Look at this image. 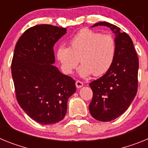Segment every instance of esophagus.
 <instances>
[{"label":"esophagus","mask_w":148,"mask_h":148,"mask_svg":"<svg viewBox=\"0 0 148 148\" xmlns=\"http://www.w3.org/2000/svg\"><path fill=\"white\" fill-rule=\"evenodd\" d=\"M75 85H76V86H77V88H81V87L83 86V83H82L81 81H79V80H77V81H76Z\"/></svg>","instance_id":"34e87169"}]
</instances>
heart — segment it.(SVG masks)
Listing matches in <instances>:
<instances>
[{
	"mask_svg": "<svg viewBox=\"0 0 148 148\" xmlns=\"http://www.w3.org/2000/svg\"><path fill=\"white\" fill-rule=\"evenodd\" d=\"M115 55L114 38L91 29L79 31L71 39L69 47L62 46L56 51V58L65 74L73 72L79 60L82 64L77 72L83 78L106 74L113 65Z\"/></svg>",
	"mask_w": 148,
	"mask_h": 148,
	"instance_id": "heart-1",
	"label": "heart"
}]
</instances>
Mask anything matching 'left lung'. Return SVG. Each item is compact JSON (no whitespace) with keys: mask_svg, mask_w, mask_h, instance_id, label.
Returning a JSON list of instances; mask_svg holds the SVG:
<instances>
[{"mask_svg":"<svg viewBox=\"0 0 148 148\" xmlns=\"http://www.w3.org/2000/svg\"><path fill=\"white\" fill-rule=\"evenodd\" d=\"M110 27L115 34L116 55L111 69L96 80L89 83L93 97L89 104L92 116L100 121H111L127 110L138 89V59L133 41L120 28L106 22L97 26Z\"/></svg>","mask_w":148,"mask_h":148,"instance_id":"1","label":"left lung"}]
</instances>
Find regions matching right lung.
I'll list each match as a JSON object with an SVG mask.
<instances>
[{
  "label": "right lung",
  "instance_id": "1",
  "mask_svg": "<svg viewBox=\"0 0 148 148\" xmlns=\"http://www.w3.org/2000/svg\"><path fill=\"white\" fill-rule=\"evenodd\" d=\"M66 29L50 24L29 28L19 38L12 60L18 103L33 120L43 125L64 119L75 80L56 66L53 46Z\"/></svg>",
  "mask_w": 148,
  "mask_h": 148
}]
</instances>
